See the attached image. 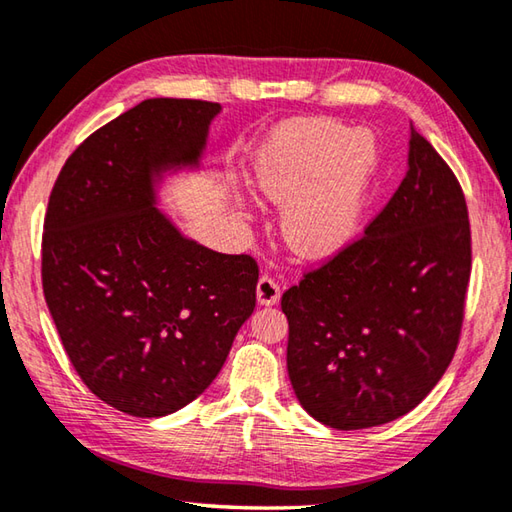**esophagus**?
<instances>
[{"label": "esophagus", "instance_id": "esophagus-1", "mask_svg": "<svg viewBox=\"0 0 512 512\" xmlns=\"http://www.w3.org/2000/svg\"><path fill=\"white\" fill-rule=\"evenodd\" d=\"M279 297H282V288L275 282V279H270L268 275L259 277L257 282V302L262 306H275L279 302Z\"/></svg>", "mask_w": 512, "mask_h": 512}]
</instances>
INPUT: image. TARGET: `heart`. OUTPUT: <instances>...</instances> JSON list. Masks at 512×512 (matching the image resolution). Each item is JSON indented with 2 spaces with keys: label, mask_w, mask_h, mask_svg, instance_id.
Listing matches in <instances>:
<instances>
[{
  "label": "heart",
  "mask_w": 512,
  "mask_h": 512,
  "mask_svg": "<svg viewBox=\"0 0 512 512\" xmlns=\"http://www.w3.org/2000/svg\"><path fill=\"white\" fill-rule=\"evenodd\" d=\"M377 144L333 119H293L273 130L248 168L259 202L279 208V233L304 259L337 255L362 222Z\"/></svg>",
  "instance_id": "b5f03b06"
}]
</instances>
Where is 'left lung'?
<instances>
[{"label": "left lung", "mask_w": 512, "mask_h": 512, "mask_svg": "<svg viewBox=\"0 0 512 512\" xmlns=\"http://www.w3.org/2000/svg\"><path fill=\"white\" fill-rule=\"evenodd\" d=\"M468 279L462 186L410 124L406 177L382 213L282 297L288 377L306 413L339 430L410 413L455 355Z\"/></svg>", "instance_id": "left-lung-1"}]
</instances>
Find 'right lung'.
<instances>
[{"label": "right lung", "mask_w": 512, "mask_h": 512, "mask_svg": "<svg viewBox=\"0 0 512 512\" xmlns=\"http://www.w3.org/2000/svg\"><path fill=\"white\" fill-rule=\"evenodd\" d=\"M219 110L144 99L77 146L48 199L50 317L90 393L128 415L202 395L255 310V259L197 244L157 208L166 175L202 168Z\"/></svg>", "instance_id": "1"}]
</instances>
